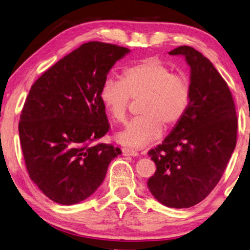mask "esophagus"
<instances>
[{
	"label": "esophagus",
	"mask_w": 250,
	"mask_h": 250,
	"mask_svg": "<svg viewBox=\"0 0 250 250\" xmlns=\"http://www.w3.org/2000/svg\"><path fill=\"white\" fill-rule=\"evenodd\" d=\"M122 153L125 154V156H132V157H136L138 156V151H136V150L133 149H130V148H126V146H125L124 149H122Z\"/></svg>",
	"instance_id": "34e87169"
}]
</instances>
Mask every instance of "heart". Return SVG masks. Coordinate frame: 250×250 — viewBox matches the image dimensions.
<instances>
[{"instance_id":"b5f03b06","label":"heart","mask_w":250,"mask_h":250,"mask_svg":"<svg viewBox=\"0 0 250 250\" xmlns=\"http://www.w3.org/2000/svg\"><path fill=\"white\" fill-rule=\"evenodd\" d=\"M191 96L188 79L175 74L171 68L156 58L126 66L121 80L105 79L99 93L102 105L117 124L125 120L130 99H142L141 116L130 121L118 136L122 144L133 148L158 139L164 125L172 128L179 124L189 109Z\"/></svg>"}]
</instances>
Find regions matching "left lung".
<instances>
[{"instance_id":"left-lung-1","label":"left lung","mask_w":250,"mask_h":250,"mask_svg":"<svg viewBox=\"0 0 250 250\" xmlns=\"http://www.w3.org/2000/svg\"><path fill=\"white\" fill-rule=\"evenodd\" d=\"M184 55L191 69V102L171 133L149 150L157 170L148 188L162 205L189 208L203 201L219 182L237 144L238 120L227 82L212 63L191 46Z\"/></svg>"}]
</instances>
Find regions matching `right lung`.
Wrapping results in <instances>:
<instances>
[{"mask_svg":"<svg viewBox=\"0 0 250 250\" xmlns=\"http://www.w3.org/2000/svg\"><path fill=\"white\" fill-rule=\"evenodd\" d=\"M129 51L83 43L31 86L20 117V141L30 178L54 203L73 205L90 197L121 153L112 144L93 142L110 129L101 85Z\"/></svg>","mask_w":250,"mask_h":250,"instance_id":"add662e5","label":"right lung"}]
</instances>
